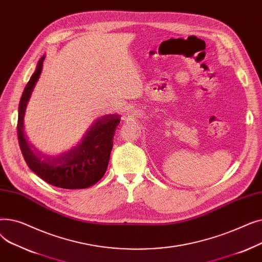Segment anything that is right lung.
I'll return each instance as SVG.
<instances>
[{
  "label": "right lung",
  "mask_w": 262,
  "mask_h": 262,
  "mask_svg": "<svg viewBox=\"0 0 262 262\" xmlns=\"http://www.w3.org/2000/svg\"><path fill=\"white\" fill-rule=\"evenodd\" d=\"M45 59L46 55L39 59L20 100L18 139L21 152L29 168L50 185L63 189L91 187L101 180L107 170L120 116L114 114L98 118L76 145L59 154H49L36 147L24 133V115L42 72Z\"/></svg>",
  "instance_id": "1"
}]
</instances>
